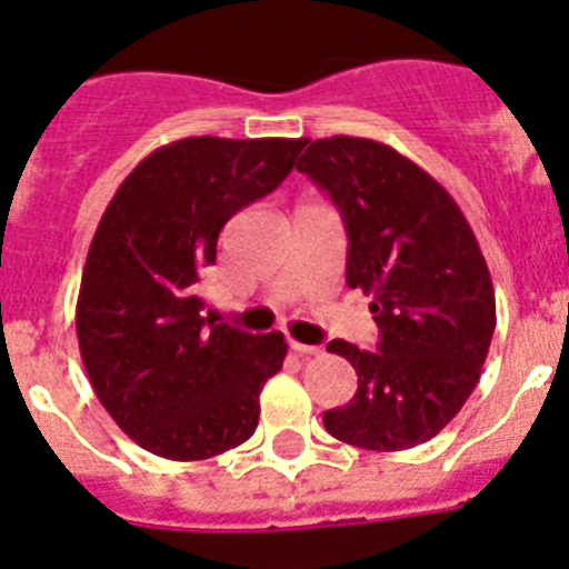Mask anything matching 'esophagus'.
<instances>
[{
  "label": "esophagus",
  "instance_id": "34e87169",
  "mask_svg": "<svg viewBox=\"0 0 569 569\" xmlns=\"http://www.w3.org/2000/svg\"><path fill=\"white\" fill-rule=\"evenodd\" d=\"M291 352H298L300 358H312V355H318L320 349L318 346H309V343H298V340H289Z\"/></svg>",
  "mask_w": 569,
  "mask_h": 569
}]
</instances>
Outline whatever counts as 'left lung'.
<instances>
[{
  "mask_svg": "<svg viewBox=\"0 0 569 569\" xmlns=\"http://www.w3.org/2000/svg\"><path fill=\"white\" fill-rule=\"evenodd\" d=\"M332 197L349 251L346 283L372 298L378 349L332 340L358 372L326 432L375 452L412 449L467 403L496 332V291L478 240L441 182L392 146L315 140L298 162Z\"/></svg>",
  "mask_w": 569,
  "mask_h": 569,
  "instance_id": "8db88e82",
  "label": "left lung"
}]
</instances>
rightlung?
I'll list each match as a JSON object with an SVG mask.
<instances>
[{"mask_svg": "<svg viewBox=\"0 0 569 569\" xmlns=\"http://www.w3.org/2000/svg\"><path fill=\"white\" fill-rule=\"evenodd\" d=\"M303 146L186 137L151 151L108 202L79 283V355L117 427L154 456L202 461L257 429L283 335L214 323L197 283L223 226L278 189Z\"/></svg>", "mask_w": 569, "mask_h": 569, "instance_id": "right-lung-1", "label": "right lung"}]
</instances>
